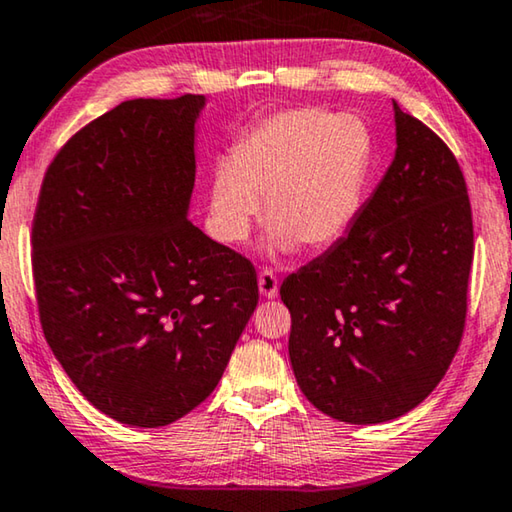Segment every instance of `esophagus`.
Masks as SVG:
<instances>
[{
    "mask_svg": "<svg viewBox=\"0 0 512 512\" xmlns=\"http://www.w3.org/2000/svg\"><path fill=\"white\" fill-rule=\"evenodd\" d=\"M258 290H261V295L265 300H274V297L279 295V279L277 274L272 270H263L258 274Z\"/></svg>",
    "mask_w": 512,
    "mask_h": 512,
    "instance_id": "obj_1",
    "label": "esophagus"
}]
</instances>
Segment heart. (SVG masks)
Here are the masks:
<instances>
[{
    "label": "heart",
    "mask_w": 512,
    "mask_h": 512,
    "mask_svg": "<svg viewBox=\"0 0 512 512\" xmlns=\"http://www.w3.org/2000/svg\"><path fill=\"white\" fill-rule=\"evenodd\" d=\"M368 135L352 116L297 107L274 114L233 146L215 171L210 215L224 242H242L261 212L270 245L325 249L348 233L368 169Z\"/></svg>",
    "instance_id": "1"
}]
</instances>
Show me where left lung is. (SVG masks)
<instances>
[{
  "instance_id": "1",
  "label": "left lung",
  "mask_w": 512,
  "mask_h": 512,
  "mask_svg": "<svg viewBox=\"0 0 512 512\" xmlns=\"http://www.w3.org/2000/svg\"><path fill=\"white\" fill-rule=\"evenodd\" d=\"M396 109V157L350 231L281 283L288 355L313 407L382 423L430 396L460 348L474 222L455 155Z\"/></svg>"
}]
</instances>
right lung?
<instances>
[{
  "label": "right lung",
  "instance_id": "right-lung-1",
  "mask_svg": "<svg viewBox=\"0 0 512 512\" xmlns=\"http://www.w3.org/2000/svg\"><path fill=\"white\" fill-rule=\"evenodd\" d=\"M206 98H137L75 132L31 224L38 316L54 357L112 419L160 428L222 380L258 304L256 267L187 219Z\"/></svg>",
  "mask_w": 512,
  "mask_h": 512
}]
</instances>
